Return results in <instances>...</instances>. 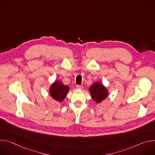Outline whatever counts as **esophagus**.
<instances>
[{"label":"esophagus","mask_w":155,"mask_h":155,"mask_svg":"<svg viewBox=\"0 0 155 155\" xmlns=\"http://www.w3.org/2000/svg\"><path fill=\"white\" fill-rule=\"evenodd\" d=\"M76 88H77V90H83V86L82 85H77V86H76Z\"/></svg>","instance_id":"34e87169"}]
</instances>
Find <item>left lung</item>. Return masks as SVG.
<instances>
[{
  "instance_id": "left-lung-1",
  "label": "left lung",
  "mask_w": 155,
  "mask_h": 155,
  "mask_svg": "<svg viewBox=\"0 0 155 155\" xmlns=\"http://www.w3.org/2000/svg\"><path fill=\"white\" fill-rule=\"evenodd\" d=\"M89 91L92 99L97 104L105 100L108 95V90L100 81H96L91 85Z\"/></svg>"
}]
</instances>
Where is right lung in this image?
Returning a JSON list of instances; mask_svg holds the SVG:
<instances>
[{"mask_svg":"<svg viewBox=\"0 0 155 155\" xmlns=\"http://www.w3.org/2000/svg\"><path fill=\"white\" fill-rule=\"evenodd\" d=\"M69 90V86L64 85L61 81L59 80H55L49 87V93L51 97L59 102L64 100Z\"/></svg>","mask_w":155,"mask_h":155,"instance_id":"right-lung-1","label":"right lung"}]
</instances>
